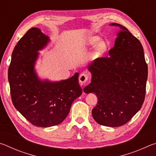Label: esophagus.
Listing matches in <instances>:
<instances>
[{"label": "esophagus", "instance_id": "1", "mask_svg": "<svg viewBox=\"0 0 156 156\" xmlns=\"http://www.w3.org/2000/svg\"><path fill=\"white\" fill-rule=\"evenodd\" d=\"M88 75L87 73H82L80 76H79V81H80L81 84H84L88 80Z\"/></svg>", "mask_w": 156, "mask_h": 156}]
</instances>
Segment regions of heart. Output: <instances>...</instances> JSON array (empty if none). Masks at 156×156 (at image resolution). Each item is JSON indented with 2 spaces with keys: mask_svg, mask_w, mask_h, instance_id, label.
I'll use <instances>...</instances> for the list:
<instances>
[{
  "mask_svg": "<svg viewBox=\"0 0 156 156\" xmlns=\"http://www.w3.org/2000/svg\"><path fill=\"white\" fill-rule=\"evenodd\" d=\"M83 43L88 46L95 45L92 50L91 57L93 59L100 58L104 56L108 49V43L106 41L100 40L97 36H89L84 38Z\"/></svg>",
  "mask_w": 156,
  "mask_h": 156,
  "instance_id": "obj_1",
  "label": "heart"
}]
</instances>
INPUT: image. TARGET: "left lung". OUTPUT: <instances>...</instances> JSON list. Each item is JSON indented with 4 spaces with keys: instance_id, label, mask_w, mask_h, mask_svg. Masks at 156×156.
<instances>
[{
    "instance_id": "8db88e82",
    "label": "left lung",
    "mask_w": 156,
    "mask_h": 156,
    "mask_svg": "<svg viewBox=\"0 0 156 156\" xmlns=\"http://www.w3.org/2000/svg\"><path fill=\"white\" fill-rule=\"evenodd\" d=\"M119 27L114 47L109 56L100 58L89 65L91 80L84 88L97 96L92 116L100 125L115 127L129 122L140 109L146 92L148 67L143 47L125 27Z\"/></svg>"
}]
</instances>
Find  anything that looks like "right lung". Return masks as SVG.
I'll return each mask as SVG.
<instances>
[{
	"instance_id": "right-lung-1",
	"label": "right lung",
	"mask_w": 156,
	"mask_h": 156,
	"mask_svg": "<svg viewBox=\"0 0 156 156\" xmlns=\"http://www.w3.org/2000/svg\"><path fill=\"white\" fill-rule=\"evenodd\" d=\"M50 41L40 29L29 30L15 46L8 69L13 105L32 125L49 127L61 123L72 102L82 94L78 73L60 81L41 80L35 70L39 51Z\"/></svg>"
}]
</instances>
